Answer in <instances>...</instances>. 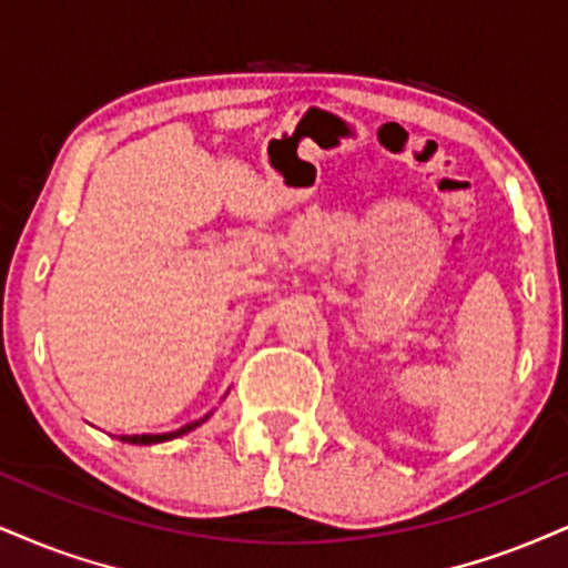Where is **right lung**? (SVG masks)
Listing matches in <instances>:
<instances>
[{
    "label": "right lung",
    "mask_w": 568,
    "mask_h": 568,
    "mask_svg": "<svg viewBox=\"0 0 568 568\" xmlns=\"http://www.w3.org/2000/svg\"><path fill=\"white\" fill-rule=\"evenodd\" d=\"M211 415H214V409L203 415V418L184 423V426L176 428V432H166V434H134V436H126V434H124V436H119V439L126 442V444H161V442L176 439V436H182V434H190V432H193V428L201 426V423H206V420L211 418Z\"/></svg>",
    "instance_id": "obj_1"
}]
</instances>
